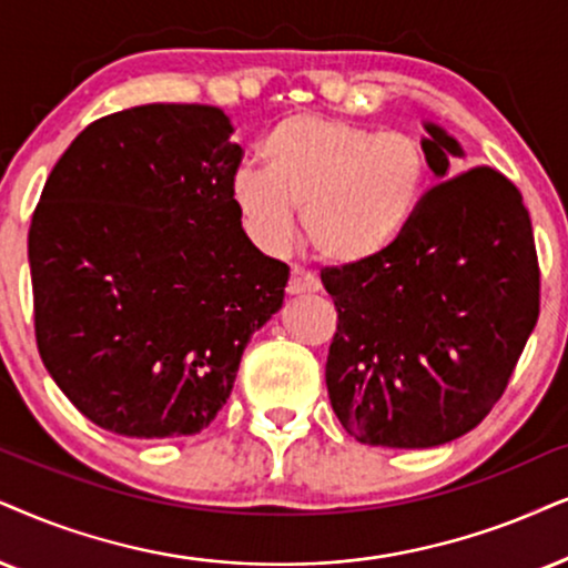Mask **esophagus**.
Segmentation results:
<instances>
[{
  "label": "esophagus",
  "mask_w": 568,
  "mask_h": 568,
  "mask_svg": "<svg viewBox=\"0 0 568 568\" xmlns=\"http://www.w3.org/2000/svg\"><path fill=\"white\" fill-rule=\"evenodd\" d=\"M288 296H301V293H314L320 291V280L314 275H308L304 270H291L288 285H285Z\"/></svg>",
  "instance_id": "esophagus-1"
}]
</instances>
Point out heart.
Instances as JSON below:
<instances>
[{"instance_id": "obj_1", "label": "heart", "mask_w": 568, "mask_h": 568, "mask_svg": "<svg viewBox=\"0 0 568 568\" xmlns=\"http://www.w3.org/2000/svg\"><path fill=\"white\" fill-rule=\"evenodd\" d=\"M262 168L243 164L231 199L243 231L264 251L301 231L320 260L358 264L400 239L425 193L427 152L414 135L317 112L288 114L262 141Z\"/></svg>"}]
</instances>
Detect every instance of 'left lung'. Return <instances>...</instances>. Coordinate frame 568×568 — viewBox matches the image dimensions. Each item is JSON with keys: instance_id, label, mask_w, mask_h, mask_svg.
I'll list each match as a JSON object with an SVG mask.
<instances>
[{"instance_id": "obj_1", "label": "left lung", "mask_w": 568, "mask_h": 568, "mask_svg": "<svg viewBox=\"0 0 568 568\" xmlns=\"http://www.w3.org/2000/svg\"><path fill=\"white\" fill-rule=\"evenodd\" d=\"M422 141L437 181L375 260L322 272L337 327L327 393L348 435L383 448L456 440L504 396L540 314V264L521 193L440 128Z\"/></svg>"}]
</instances>
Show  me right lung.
<instances>
[{"mask_svg":"<svg viewBox=\"0 0 568 568\" xmlns=\"http://www.w3.org/2000/svg\"><path fill=\"white\" fill-rule=\"evenodd\" d=\"M210 104H143L83 128L28 231L41 362L85 419L123 437L196 435L248 337L283 306L231 199L243 149Z\"/></svg>","mask_w":568,"mask_h":568,"instance_id":"add662e5","label":"right lung"}]
</instances>
